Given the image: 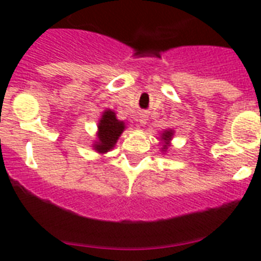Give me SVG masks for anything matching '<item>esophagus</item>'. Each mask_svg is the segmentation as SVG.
Segmentation results:
<instances>
[{
  "label": "esophagus",
  "instance_id": "obj_1",
  "mask_svg": "<svg viewBox=\"0 0 261 261\" xmlns=\"http://www.w3.org/2000/svg\"><path fill=\"white\" fill-rule=\"evenodd\" d=\"M146 121H147V116L146 115L141 114V116H140V124H141V125H145V124H146Z\"/></svg>",
  "mask_w": 261,
  "mask_h": 261
}]
</instances>
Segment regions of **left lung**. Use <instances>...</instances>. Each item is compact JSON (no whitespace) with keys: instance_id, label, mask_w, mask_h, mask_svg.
<instances>
[{"instance_id":"left-lung-1","label":"left lung","mask_w":261,"mask_h":261,"mask_svg":"<svg viewBox=\"0 0 261 261\" xmlns=\"http://www.w3.org/2000/svg\"><path fill=\"white\" fill-rule=\"evenodd\" d=\"M172 135H174V132H172L171 129H168V130H163L162 136H161V141H163V146H162L163 151L167 150V147L170 146V141H171Z\"/></svg>"}]
</instances>
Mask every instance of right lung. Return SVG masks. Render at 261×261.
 <instances>
[{
    "label": "right lung",
    "instance_id": "1",
    "mask_svg": "<svg viewBox=\"0 0 261 261\" xmlns=\"http://www.w3.org/2000/svg\"><path fill=\"white\" fill-rule=\"evenodd\" d=\"M124 129V121L116 119L114 111L106 110L98 123V141L94 144V149L102 154L114 149Z\"/></svg>",
    "mask_w": 261,
    "mask_h": 261
}]
</instances>
